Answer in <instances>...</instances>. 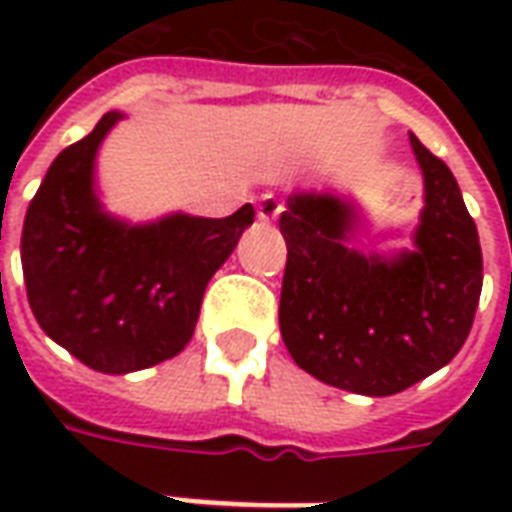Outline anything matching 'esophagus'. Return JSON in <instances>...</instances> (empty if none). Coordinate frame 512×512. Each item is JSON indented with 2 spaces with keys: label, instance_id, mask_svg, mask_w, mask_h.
I'll return each instance as SVG.
<instances>
[{
  "label": "esophagus",
  "instance_id": "obj_1",
  "mask_svg": "<svg viewBox=\"0 0 512 512\" xmlns=\"http://www.w3.org/2000/svg\"><path fill=\"white\" fill-rule=\"evenodd\" d=\"M279 213H282V205H279L277 197L263 194V197L257 200V219H260V222H274Z\"/></svg>",
  "mask_w": 512,
  "mask_h": 512
}]
</instances>
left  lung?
Masks as SVG:
<instances>
[{
    "label": "left lung",
    "instance_id": "8db88e82",
    "mask_svg": "<svg viewBox=\"0 0 512 512\" xmlns=\"http://www.w3.org/2000/svg\"><path fill=\"white\" fill-rule=\"evenodd\" d=\"M425 175L417 252L365 257L343 244L351 211L293 194L279 216L288 263L279 329L301 370L356 395H397L461 351L483 290V252L450 167L411 134Z\"/></svg>",
    "mask_w": 512,
    "mask_h": 512
}]
</instances>
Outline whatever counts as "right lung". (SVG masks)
Instances as JSON below:
<instances>
[{
  "instance_id": "add662e5",
  "label": "right lung",
  "mask_w": 512,
  "mask_h": 512,
  "mask_svg": "<svg viewBox=\"0 0 512 512\" xmlns=\"http://www.w3.org/2000/svg\"><path fill=\"white\" fill-rule=\"evenodd\" d=\"M120 117L106 112L54 158L21 233L40 329L98 373H134L178 356L208 279L255 222L249 202L224 219L169 216L147 227L109 219L93 194V158Z\"/></svg>"
}]
</instances>
